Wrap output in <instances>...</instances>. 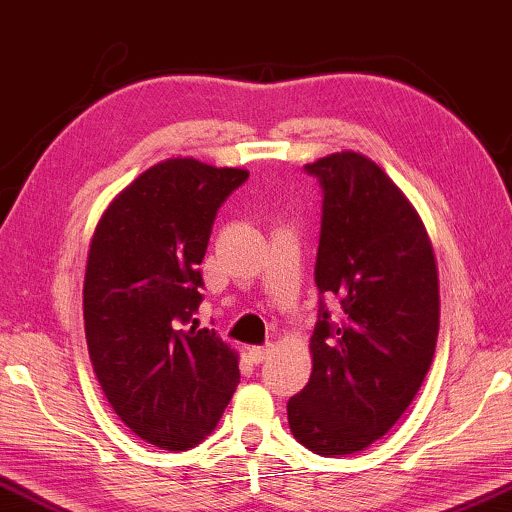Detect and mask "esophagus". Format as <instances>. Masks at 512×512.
Wrapping results in <instances>:
<instances>
[{
  "instance_id": "34e87169",
  "label": "esophagus",
  "mask_w": 512,
  "mask_h": 512,
  "mask_svg": "<svg viewBox=\"0 0 512 512\" xmlns=\"http://www.w3.org/2000/svg\"><path fill=\"white\" fill-rule=\"evenodd\" d=\"M271 351H273V346H253L248 351V355H250V360H253L255 364H259V362H264V360L271 358Z\"/></svg>"
}]
</instances>
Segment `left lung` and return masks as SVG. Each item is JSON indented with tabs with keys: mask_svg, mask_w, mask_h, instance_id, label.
Masks as SVG:
<instances>
[{
	"mask_svg": "<svg viewBox=\"0 0 512 512\" xmlns=\"http://www.w3.org/2000/svg\"><path fill=\"white\" fill-rule=\"evenodd\" d=\"M323 189L314 280L321 300L312 376L287 403L296 440L348 456L380 440L415 399L440 332L433 243L417 209L376 161L332 152L307 164Z\"/></svg>",
	"mask_w": 512,
	"mask_h": 512,
	"instance_id": "left-lung-1",
	"label": "left lung"
}]
</instances>
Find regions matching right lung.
Segmentation results:
<instances>
[{"label":"right lung","mask_w":512,"mask_h":512,"mask_svg":"<svg viewBox=\"0 0 512 512\" xmlns=\"http://www.w3.org/2000/svg\"><path fill=\"white\" fill-rule=\"evenodd\" d=\"M248 170L159 161L109 202L84 275L93 371L129 431L186 451L214 431L239 385V353L200 328L198 264L218 207Z\"/></svg>","instance_id":"obj_1"}]
</instances>
